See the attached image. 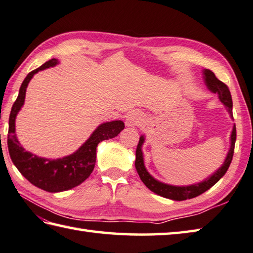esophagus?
I'll list each match as a JSON object with an SVG mask.
<instances>
[{
  "mask_svg": "<svg viewBox=\"0 0 253 253\" xmlns=\"http://www.w3.org/2000/svg\"><path fill=\"white\" fill-rule=\"evenodd\" d=\"M140 123V118L137 114H131V115H128L126 118V125L127 126H136Z\"/></svg>",
  "mask_w": 253,
  "mask_h": 253,
  "instance_id": "1",
  "label": "esophagus"
}]
</instances>
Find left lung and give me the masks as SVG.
Returning <instances> with one entry per match:
<instances>
[{
  "label": "left lung",
  "mask_w": 253,
  "mask_h": 253,
  "mask_svg": "<svg viewBox=\"0 0 253 253\" xmlns=\"http://www.w3.org/2000/svg\"><path fill=\"white\" fill-rule=\"evenodd\" d=\"M204 80L206 83V86L210 88L212 93H217L219 95L220 102L224 104L228 110L230 116L232 117V100H231V94L228 86L225 83H222L220 80L216 78L214 72H211L209 69H205L204 71ZM236 126L234 125L230 136V148L229 151L227 153V157L222 163V166L217 170L214 174L207 177L203 182L197 183V184H192L189 186H174L170 184H166V183L159 182L156 180L155 177L149 174V172L147 171L145 168V163H143V156L141 151L142 143L145 141V137L141 136L139 138V142H138L137 149H136V161L135 167L136 170L139 174L140 180L143 182L148 189L152 191L156 194L160 195L166 199H170L173 201H185L190 199H194V197L199 196L203 193L210 190L212 185H215L222 176L225 175V173L228 170V168L232 160V156H234L235 150V142H236Z\"/></svg>",
  "instance_id": "obj_1"
}]
</instances>
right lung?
<instances>
[{
    "mask_svg": "<svg viewBox=\"0 0 253 253\" xmlns=\"http://www.w3.org/2000/svg\"><path fill=\"white\" fill-rule=\"evenodd\" d=\"M58 59H51L42 66L35 69L27 74L19 88L18 96L14 102L8 120L7 147L9 157L26 179L43 191L57 193L73 189L85 181L92 173L96 161V147L103 140L116 137L124 128L125 124L122 121H113L101 124L91 137L70 156L51 160L37 157L24 149L15 135V118L24 105L25 94L29 81L35 73L49 67L58 64Z\"/></svg>",
    "mask_w": 253,
    "mask_h": 253,
    "instance_id": "obj_1",
    "label": "right lung"
}]
</instances>
